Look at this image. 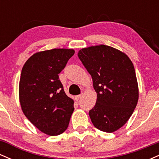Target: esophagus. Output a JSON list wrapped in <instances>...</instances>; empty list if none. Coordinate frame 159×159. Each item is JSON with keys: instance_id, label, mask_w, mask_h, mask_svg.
<instances>
[{"instance_id": "1", "label": "esophagus", "mask_w": 159, "mask_h": 159, "mask_svg": "<svg viewBox=\"0 0 159 159\" xmlns=\"http://www.w3.org/2000/svg\"><path fill=\"white\" fill-rule=\"evenodd\" d=\"M82 96H83V94H80V95H78V96H76L75 97V98L76 101H78V100L80 99L82 97Z\"/></svg>"}]
</instances>
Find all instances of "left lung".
Segmentation results:
<instances>
[{
  "label": "left lung",
  "mask_w": 159,
  "mask_h": 159,
  "mask_svg": "<svg viewBox=\"0 0 159 159\" xmlns=\"http://www.w3.org/2000/svg\"><path fill=\"white\" fill-rule=\"evenodd\" d=\"M78 56L90 74L97 95L89 111L91 121L102 132L118 130L132 116L139 97L132 61L124 52L105 45L82 48Z\"/></svg>",
  "instance_id": "8db88e82"
}]
</instances>
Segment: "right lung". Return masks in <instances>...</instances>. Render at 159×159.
I'll use <instances>...</instances> for the list:
<instances>
[{"label": "right lung", "instance_id": "right-lung-1", "mask_svg": "<svg viewBox=\"0 0 159 159\" xmlns=\"http://www.w3.org/2000/svg\"><path fill=\"white\" fill-rule=\"evenodd\" d=\"M75 51L54 48L36 52L25 62L19 81L24 114L40 132L59 135L69 125L74 101L65 93L58 74Z\"/></svg>", "mask_w": 159, "mask_h": 159}]
</instances>
